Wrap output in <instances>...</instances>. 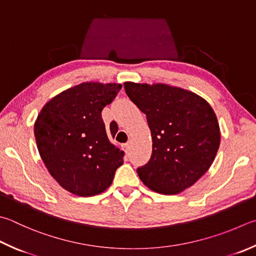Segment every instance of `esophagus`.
Segmentation results:
<instances>
[{"mask_svg":"<svg viewBox=\"0 0 256 256\" xmlns=\"http://www.w3.org/2000/svg\"><path fill=\"white\" fill-rule=\"evenodd\" d=\"M124 148H125V151H126V152L130 151V148H131V141H128V143L124 144Z\"/></svg>","mask_w":256,"mask_h":256,"instance_id":"34e87169","label":"esophagus"}]
</instances>
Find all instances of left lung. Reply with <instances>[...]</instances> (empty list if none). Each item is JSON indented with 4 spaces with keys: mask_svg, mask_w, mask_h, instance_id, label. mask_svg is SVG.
I'll return each mask as SVG.
<instances>
[{
    "mask_svg": "<svg viewBox=\"0 0 256 256\" xmlns=\"http://www.w3.org/2000/svg\"><path fill=\"white\" fill-rule=\"evenodd\" d=\"M128 96L146 115L152 154L138 168L153 192L176 194L210 168L220 143V125L212 106L197 94L166 84L124 82Z\"/></svg>",
    "mask_w": 256,
    "mask_h": 256,
    "instance_id": "1",
    "label": "left lung"
}]
</instances>
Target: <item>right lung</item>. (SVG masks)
<instances>
[{
    "instance_id": "right-lung-1",
    "label": "right lung",
    "mask_w": 256,
    "mask_h": 256,
    "mask_svg": "<svg viewBox=\"0 0 256 256\" xmlns=\"http://www.w3.org/2000/svg\"><path fill=\"white\" fill-rule=\"evenodd\" d=\"M120 88L115 82H82L40 110L34 123L36 146L50 174L67 192L82 197L103 192L123 164L124 152L110 143L102 118Z\"/></svg>"
}]
</instances>
